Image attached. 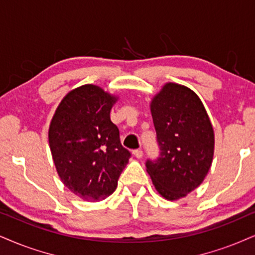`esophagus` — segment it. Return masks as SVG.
<instances>
[{"instance_id": "1", "label": "esophagus", "mask_w": 255, "mask_h": 255, "mask_svg": "<svg viewBox=\"0 0 255 255\" xmlns=\"http://www.w3.org/2000/svg\"><path fill=\"white\" fill-rule=\"evenodd\" d=\"M133 156L136 157V158H138V159L142 158V157H143V151H142V150H139V149L134 150V151H133Z\"/></svg>"}]
</instances>
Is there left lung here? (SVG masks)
Listing matches in <instances>:
<instances>
[{
  "instance_id": "8db88e82",
  "label": "left lung",
  "mask_w": 255,
  "mask_h": 255,
  "mask_svg": "<svg viewBox=\"0 0 255 255\" xmlns=\"http://www.w3.org/2000/svg\"><path fill=\"white\" fill-rule=\"evenodd\" d=\"M159 157L147 159L156 190L169 201L187 196L208 174L214 156V130L197 94L168 83L150 104Z\"/></svg>"
}]
</instances>
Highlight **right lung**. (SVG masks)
I'll use <instances>...</instances> for the list:
<instances>
[{"instance_id":"add662e5","label":"right lung","mask_w":255,"mask_h":255,"mask_svg":"<svg viewBox=\"0 0 255 255\" xmlns=\"http://www.w3.org/2000/svg\"><path fill=\"white\" fill-rule=\"evenodd\" d=\"M116 102L117 97L102 87L83 85L66 94L49 125V147L59 177L85 201L110 196L131 156L110 118Z\"/></svg>"}]
</instances>
